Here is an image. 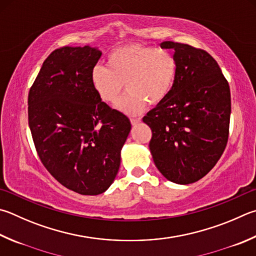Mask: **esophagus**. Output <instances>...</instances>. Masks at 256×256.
Listing matches in <instances>:
<instances>
[{"label": "esophagus", "instance_id": "esophagus-1", "mask_svg": "<svg viewBox=\"0 0 256 256\" xmlns=\"http://www.w3.org/2000/svg\"><path fill=\"white\" fill-rule=\"evenodd\" d=\"M138 123H141L140 118H131V124L132 125H138Z\"/></svg>", "mask_w": 256, "mask_h": 256}]
</instances>
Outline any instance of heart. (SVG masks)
<instances>
[{
    "label": "heart",
    "instance_id": "b5f03b06",
    "mask_svg": "<svg viewBox=\"0 0 256 256\" xmlns=\"http://www.w3.org/2000/svg\"><path fill=\"white\" fill-rule=\"evenodd\" d=\"M178 62L168 50L142 44L115 49L106 59V67L96 66L90 72L92 88L105 103L113 104L125 84L128 92L118 100L120 112L136 116L148 103L159 105L172 92Z\"/></svg>",
    "mask_w": 256,
    "mask_h": 256
}]
</instances>
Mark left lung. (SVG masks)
Segmentation results:
<instances>
[{
	"mask_svg": "<svg viewBox=\"0 0 256 256\" xmlns=\"http://www.w3.org/2000/svg\"><path fill=\"white\" fill-rule=\"evenodd\" d=\"M174 49L178 75L168 98L143 118L151 128L150 151L162 176L174 184L196 182L224 152L230 90L220 66L205 50L164 41Z\"/></svg>",
	"mask_w": 256,
	"mask_h": 256,
	"instance_id": "1",
	"label": "left lung"
}]
</instances>
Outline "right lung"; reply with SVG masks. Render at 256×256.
I'll use <instances>...</instances> for the list:
<instances>
[{"instance_id": "add662e5", "label": "right lung", "mask_w": 256, "mask_h": 256, "mask_svg": "<svg viewBox=\"0 0 256 256\" xmlns=\"http://www.w3.org/2000/svg\"><path fill=\"white\" fill-rule=\"evenodd\" d=\"M100 56L90 46L54 50L28 97L41 162L64 187L88 196L113 184L131 131L128 116L102 102L92 88L90 72Z\"/></svg>"}]
</instances>
